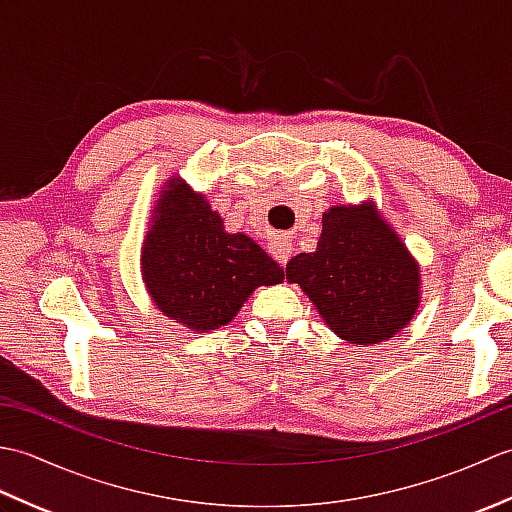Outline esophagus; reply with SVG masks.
<instances>
[{
  "label": "esophagus",
  "instance_id": "34e87169",
  "mask_svg": "<svg viewBox=\"0 0 512 512\" xmlns=\"http://www.w3.org/2000/svg\"><path fill=\"white\" fill-rule=\"evenodd\" d=\"M268 248H270V255H273L281 266L288 264V259H290V255H292V248H290V244L286 242L284 237H275L273 242H270Z\"/></svg>",
  "mask_w": 512,
  "mask_h": 512
}]
</instances>
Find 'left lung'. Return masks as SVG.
<instances>
[{
    "label": "left lung",
    "mask_w": 512,
    "mask_h": 512,
    "mask_svg": "<svg viewBox=\"0 0 512 512\" xmlns=\"http://www.w3.org/2000/svg\"><path fill=\"white\" fill-rule=\"evenodd\" d=\"M321 319L343 341H387L420 306V270L372 202L332 206L314 253H299L286 266Z\"/></svg>",
    "instance_id": "left-lung-1"
}]
</instances>
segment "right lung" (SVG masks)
I'll use <instances>...</instances> for the list:
<instances>
[{"mask_svg":"<svg viewBox=\"0 0 512 512\" xmlns=\"http://www.w3.org/2000/svg\"><path fill=\"white\" fill-rule=\"evenodd\" d=\"M140 262L158 310L193 332L222 328L255 288L284 281L262 246L226 233L209 202L178 178L160 195Z\"/></svg>","mask_w":512,"mask_h":512,"instance_id":"add662e5","label":"right lung"}]
</instances>
